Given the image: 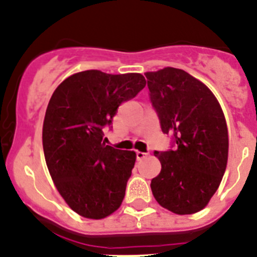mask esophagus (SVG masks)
Segmentation results:
<instances>
[{"mask_svg": "<svg viewBox=\"0 0 257 257\" xmlns=\"http://www.w3.org/2000/svg\"><path fill=\"white\" fill-rule=\"evenodd\" d=\"M147 156H148V153H144V152H139V151L136 152V157H137V159H138V161L146 158Z\"/></svg>", "mask_w": 257, "mask_h": 257, "instance_id": "esophagus-1", "label": "esophagus"}]
</instances>
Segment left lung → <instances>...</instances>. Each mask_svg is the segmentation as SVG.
I'll return each mask as SVG.
<instances>
[{
    "instance_id": "8db88e82",
    "label": "left lung",
    "mask_w": 257,
    "mask_h": 257,
    "mask_svg": "<svg viewBox=\"0 0 257 257\" xmlns=\"http://www.w3.org/2000/svg\"><path fill=\"white\" fill-rule=\"evenodd\" d=\"M149 100L172 148L154 151L161 173L151 182L162 207L191 215L202 210L221 183L228 156V133L217 99L184 70L164 68L144 74Z\"/></svg>"
}]
</instances>
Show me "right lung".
<instances>
[{"instance_id": "obj_1", "label": "right lung", "mask_w": 257, "mask_h": 257, "mask_svg": "<svg viewBox=\"0 0 257 257\" xmlns=\"http://www.w3.org/2000/svg\"><path fill=\"white\" fill-rule=\"evenodd\" d=\"M146 86L142 74H74L52 94L42 126L45 161L71 210L100 220L119 208L136 153L106 146L104 129L119 105Z\"/></svg>"}]
</instances>
